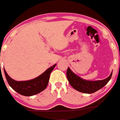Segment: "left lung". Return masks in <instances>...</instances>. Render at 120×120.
<instances>
[{"label": "left lung", "instance_id": "left-lung-1", "mask_svg": "<svg viewBox=\"0 0 120 120\" xmlns=\"http://www.w3.org/2000/svg\"><path fill=\"white\" fill-rule=\"evenodd\" d=\"M112 71L107 78L102 80L88 81L84 80L74 73L68 68L66 71V76L69 82L73 88L79 92L85 94H92L103 88L109 81L112 76Z\"/></svg>", "mask_w": 120, "mask_h": 120}]
</instances>
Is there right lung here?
Returning a JSON list of instances; mask_svg holds the SVG:
<instances>
[{
    "label": "right lung",
    "mask_w": 120,
    "mask_h": 120,
    "mask_svg": "<svg viewBox=\"0 0 120 120\" xmlns=\"http://www.w3.org/2000/svg\"><path fill=\"white\" fill-rule=\"evenodd\" d=\"M56 64L47 69L43 73L32 80L18 81L11 78L4 69L6 80L8 84L15 91L22 95L30 97L40 93L46 88L49 83L50 75Z\"/></svg>",
    "instance_id": "1"
}]
</instances>
